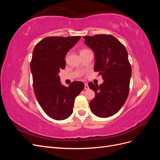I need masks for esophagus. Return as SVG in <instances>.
<instances>
[{"instance_id": "esophagus-1", "label": "esophagus", "mask_w": 160, "mask_h": 160, "mask_svg": "<svg viewBox=\"0 0 160 160\" xmlns=\"http://www.w3.org/2000/svg\"><path fill=\"white\" fill-rule=\"evenodd\" d=\"M85 90L89 89V86H88V83H85Z\"/></svg>"}]
</instances>
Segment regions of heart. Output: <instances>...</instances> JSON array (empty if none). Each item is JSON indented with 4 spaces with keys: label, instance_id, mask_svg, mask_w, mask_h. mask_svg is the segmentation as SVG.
<instances>
[{
    "label": "heart",
    "instance_id": "obj_1",
    "mask_svg": "<svg viewBox=\"0 0 160 160\" xmlns=\"http://www.w3.org/2000/svg\"><path fill=\"white\" fill-rule=\"evenodd\" d=\"M89 51V49H82V50L81 51V52H80V54H81V53H83V52H87V51Z\"/></svg>",
    "mask_w": 160,
    "mask_h": 160
}]
</instances>
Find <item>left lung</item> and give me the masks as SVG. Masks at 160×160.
<instances>
[{
	"label": "left lung",
	"mask_w": 160,
	"mask_h": 160,
	"mask_svg": "<svg viewBox=\"0 0 160 160\" xmlns=\"http://www.w3.org/2000/svg\"><path fill=\"white\" fill-rule=\"evenodd\" d=\"M85 43L93 51L94 71L102 75L103 83L98 85L89 82L95 97L89 106L100 118H109L118 113L126 101L129 91L132 67L124 45L111 35L85 36Z\"/></svg>",
	"instance_id": "1"
}]
</instances>
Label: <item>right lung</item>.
Instances as JSON below:
<instances>
[{
  "label": "right lung",
  "instance_id": "1",
  "mask_svg": "<svg viewBox=\"0 0 160 160\" xmlns=\"http://www.w3.org/2000/svg\"><path fill=\"white\" fill-rule=\"evenodd\" d=\"M75 37H48L38 42L30 63L34 93L45 113L55 120L68 118L75 99L85 88L81 81L62 85L59 72L65 68V55L80 39Z\"/></svg>",
  "mask_w": 160,
  "mask_h": 160
}]
</instances>
